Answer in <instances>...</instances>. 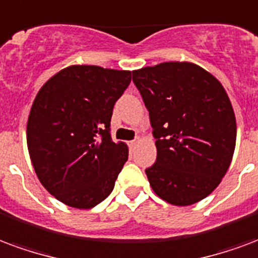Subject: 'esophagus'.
I'll return each mask as SVG.
<instances>
[{
    "label": "esophagus",
    "mask_w": 258,
    "mask_h": 258,
    "mask_svg": "<svg viewBox=\"0 0 258 258\" xmlns=\"http://www.w3.org/2000/svg\"><path fill=\"white\" fill-rule=\"evenodd\" d=\"M137 144H138V139H134V141H131V142H130V148L134 149L135 146H137Z\"/></svg>",
    "instance_id": "esophagus-1"
}]
</instances>
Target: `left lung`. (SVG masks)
<instances>
[{"mask_svg": "<svg viewBox=\"0 0 258 258\" xmlns=\"http://www.w3.org/2000/svg\"><path fill=\"white\" fill-rule=\"evenodd\" d=\"M149 110L157 158L146 169L158 197L187 207L219 186L235 150L231 101L215 76L197 64L169 61L133 71Z\"/></svg>", "mask_w": 258, "mask_h": 258, "instance_id": "left-lung-1", "label": "left lung"}]
</instances>
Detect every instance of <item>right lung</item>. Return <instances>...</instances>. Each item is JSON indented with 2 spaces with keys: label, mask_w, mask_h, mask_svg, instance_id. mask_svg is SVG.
Returning <instances> with one entry per match:
<instances>
[{
  "label": "right lung",
  "mask_w": 258,
  "mask_h": 258,
  "mask_svg": "<svg viewBox=\"0 0 258 258\" xmlns=\"http://www.w3.org/2000/svg\"><path fill=\"white\" fill-rule=\"evenodd\" d=\"M130 71L67 67L42 86L27 121V146L42 186L68 207L90 209L109 196L128 158L110 138L114 102Z\"/></svg>",
  "instance_id": "add662e5"
}]
</instances>
